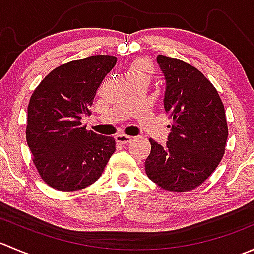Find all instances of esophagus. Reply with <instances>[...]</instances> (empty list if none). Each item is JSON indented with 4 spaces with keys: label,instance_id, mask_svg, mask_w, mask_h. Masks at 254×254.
Listing matches in <instances>:
<instances>
[{
    "label": "esophagus",
    "instance_id": "1",
    "mask_svg": "<svg viewBox=\"0 0 254 254\" xmlns=\"http://www.w3.org/2000/svg\"><path fill=\"white\" fill-rule=\"evenodd\" d=\"M115 140H117L118 143H122V145H127L132 141V137L131 136H127V135L124 134H120L115 136Z\"/></svg>",
    "mask_w": 254,
    "mask_h": 254
}]
</instances>
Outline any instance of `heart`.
Listing matches in <instances>:
<instances>
[{
  "label": "heart",
  "instance_id": "1",
  "mask_svg": "<svg viewBox=\"0 0 254 254\" xmlns=\"http://www.w3.org/2000/svg\"><path fill=\"white\" fill-rule=\"evenodd\" d=\"M153 75V66L148 59L139 58L135 59L127 68V77H137V76H143V77L150 78Z\"/></svg>",
  "mask_w": 254,
  "mask_h": 254
}]
</instances>
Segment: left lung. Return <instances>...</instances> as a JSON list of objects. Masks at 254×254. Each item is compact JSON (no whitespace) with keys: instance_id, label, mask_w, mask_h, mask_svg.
<instances>
[{"instance_id":"8db88e82","label":"left lung","mask_w":254,"mask_h":254,"mask_svg":"<svg viewBox=\"0 0 254 254\" xmlns=\"http://www.w3.org/2000/svg\"><path fill=\"white\" fill-rule=\"evenodd\" d=\"M166 77L165 111L172 125L165 146L150 139L148 178L168 191L184 193L206 181L222 160L229 136L225 107L214 84L183 60L158 55Z\"/></svg>"}]
</instances>
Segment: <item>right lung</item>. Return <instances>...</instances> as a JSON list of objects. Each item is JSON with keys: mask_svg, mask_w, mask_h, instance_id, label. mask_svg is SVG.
Instances as JSON below:
<instances>
[{"mask_svg": "<svg viewBox=\"0 0 254 254\" xmlns=\"http://www.w3.org/2000/svg\"><path fill=\"white\" fill-rule=\"evenodd\" d=\"M117 64L112 55H93L54 68L28 104L25 136L43 181L61 191L91 186L115 151V140L82 125L102 81Z\"/></svg>", "mask_w": 254, "mask_h": 254, "instance_id": "1", "label": "right lung"}]
</instances>
